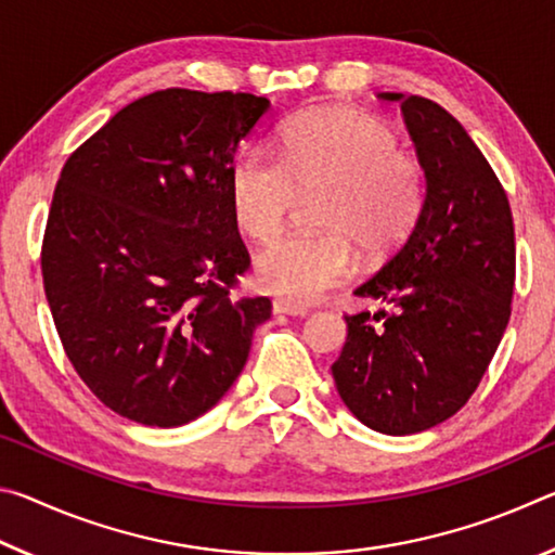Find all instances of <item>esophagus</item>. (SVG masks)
<instances>
[{
    "label": "esophagus",
    "instance_id": "esophagus-1",
    "mask_svg": "<svg viewBox=\"0 0 555 555\" xmlns=\"http://www.w3.org/2000/svg\"><path fill=\"white\" fill-rule=\"evenodd\" d=\"M274 313L276 315H294V318H304L308 315V308L288 304V300H274Z\"/></svg>",
    "mask_w": 555,
    "mask_h": 555
}]
</instances>
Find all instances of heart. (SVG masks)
Returning a JSON list of instances; mask_svg holds the SVG:
<instances>
[{"label": "heart", "instance_id": "1", "mask_svg": "<svg viewBox=\"0 0 555 555\" xmlns=\"http://www.w3.org/2000/svg\"><path fill=\"white\" fill-rule=\"evenodd\" d=\"M323 234L288 237L261 251L257 284L291 304H315L367 261L397 255L426 208V171L403 154L387 121L360 109H318L291 121L281 158L249 144L234 156L230 205L237 228L274 242L300 198H318Z\"/></svg>", "mask_w": 555, "mask_h": 555}]
</instances>
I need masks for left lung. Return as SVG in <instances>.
I'll list each match as a JSON object with an SVG mask.
<instances>
[{
  "label": "left lung",
  "mask_w": 555,
  "mask_h": 555,
  "mask_svg": "<svg viewBox=\"0 0 555 555\" xmlns=\"http://www.w3.org/2000/svg\"><path fill=\"white\" fill-rule=\"evenodd\" d=\"M401 102L426 171V208L406 244L354 291L389 311L345 315L337 393L364 426L409 436L443 424L480 387L512 315L509 198L463 125L434 100Z\"/></svg>",
  "instance_id": "1"
}]
</instances>
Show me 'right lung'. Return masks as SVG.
Segmentation results:
<instances>
[{
    "instance_id": "1",
    "label": "right lung",
    "mask_w": 555,
    "mask_h": 555,
    "mask_svg": "<svg viewBox=\"0 0 555 555\" xmlns=\"http://www.w3.org/2000/svg\"><path fill=\"white\" fill-rule=\"evenodd\" d=\"M269 112L249 92L168 88L119 109L65 162L41 274L73 370L119 416L171 428L218 403L271 300L232 294L249 251L234 152Z\"/></svg>"
}]
</instances>
